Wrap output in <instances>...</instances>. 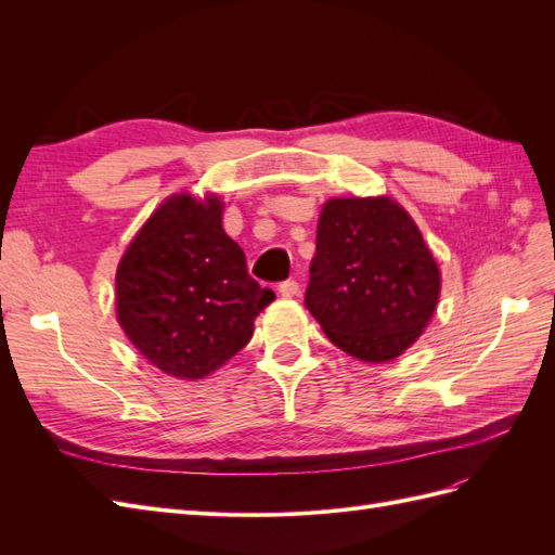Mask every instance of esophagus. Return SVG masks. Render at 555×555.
I'll return each instance as SVG.
<instances>
[{
  "instance_id": "obj_1",
  "label": "esophagus",
  "mask_w": 555,
  "mask_h": 555,
  "mask_svg": "<svg viewBox=\"0 0 555 555\" xmlns=\"http://www.w3.org/2000/svg\"><path fill=\"white\" fill-rule=\"evenodd\" d=\"M278 292H280V296H284V298H292V296L298 294V282H296V280H284V282L278 284Z\"/></svg>"
}]
</instances>
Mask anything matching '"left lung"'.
I'll list each match as a JSON object with an SVG mask.
<instances>
[{
  "instance_id": "obj_1",
  "label": "left lung",
  "mask_w": 555,
  "mask_h": 555,
  "mask_svg": "<svg viewBox=\"0 0 555 555\" xmlns=\"http://www.w3.org/2000/svg\"><path fill=\"white\" fill-rule=\"evenodd\" d=\"M438 298L440 268L396 201H328L306 308L335 347L367 363L391 361L422 335Z\"/></svg>"
}]
</instances>
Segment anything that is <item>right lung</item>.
I'll return each instance as SVG.
<instances>
[{
    "label": "right lung",
    "mask_w": 555,
    "mask_h": 555,
    "mask_svg": "<svg viewBox=\"0 0 555 555\" xmlns=\"http://www.w3.org/2000/svg\"><path fill=\"white\" fill-rule=\"evenodd\" d=\"M117 322L166 375L198 379L249 343L275 294L247 273L222 204L176 194L150 215L117 266Z\"/></svg>",
    "instance_id": "right-lung-1"
}]
</instances>
